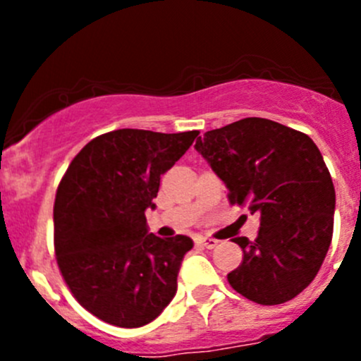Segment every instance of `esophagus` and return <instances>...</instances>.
<instances>
[{"label": "esophagus", "mask_w": 361, "mask_h": 361, "mask_svg": "<svg viewBox=\"0 0 361 361\" xmlns=\"http://www.w3.org/2000/svg\"><path fill=\"white\" fill-rule=\"evenodd\" d=\"M197 243L202 246V248H207V250L216 248V245H218L216 239H213V238H201Z\"/></svg>", "instance_id": "34e87169"}]
</instances>
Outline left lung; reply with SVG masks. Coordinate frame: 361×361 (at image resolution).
<instances>
[{"instance_id": "obj_1", "label": "left lung", "mask_w": 361, "mask_h": 361, "mask_svg": "<svg viewBox=\"0 0 361 361\" xmlns=\"http://www.w3.org/2000/svg\"><path fill=\"white\" fill-rule=\"evenodd\" d=\"M228 188V201L260 214L255 241L235 238L243 262L232 288L262 305L292 300L318 274L334 234L336 188L314 141L267 118L238 120L195 141Z\"/></svg>"}]
</instances>
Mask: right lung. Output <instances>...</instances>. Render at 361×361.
<instances>
[{"instance_id": "add662e5", "label": "right lung", "mask_w": 361, "mask_h": 361, "mask_svg": "<svg viewBox=\"0 0 361 361\" xmlns=\"http://www.w3.org/2000/svg\"><path fill=\"white\" fill-rule=\"evenodd\" d=\"M199 140V130L164 134L118 129L87 143L69 164L54 204L57 265L73 297L103 322L137 329L173 300L194 243L148 232L160 174Z\"/></svg>"}]
</instances>
